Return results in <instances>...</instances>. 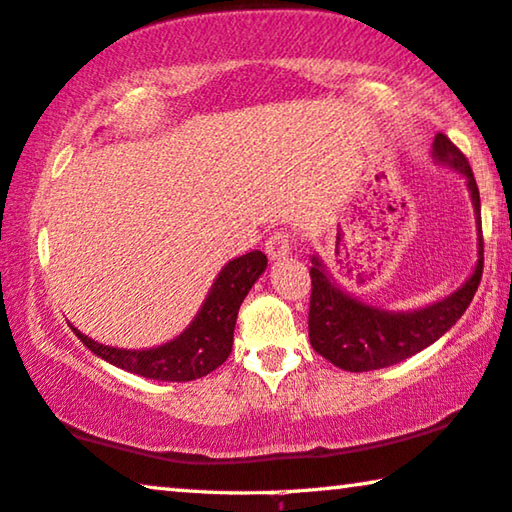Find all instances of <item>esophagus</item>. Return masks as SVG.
Listing matches in <instances>:
<instances>
[{
	"label": "esophagus",
	"instance_id": "34e87169",
	"mask_svg": "<svg viewBox=\"0 0 512 512\" xmlns=\"http://www.w3.org/2000/svg\"><path fill=\"white\" fill-rule=\"evenodd\" d=\"M292 234L290 232H273L269 236V241H266V255L271 259H280V257H287L292 250Z\"/></svg>",
	"mask_w": 512,
	"mask_h": 512
}]
</instances>
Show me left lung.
I'll return each instance as SVG.
<instances>
[{"mask_svg":"<svg viewBox=\"0 0 512 512\" xmlns=\"http://www.w3.org/2000/svg\"><path fill=\"white\" fill-rule=\"evenodd\" d=\"M434 160L459 171L469 185L471 201L478 222V264L471 278L436 304L417 311L394 313L366 306L350 297L334 283L318 257L311 262V308H308V336L313 350L343 371H373L399 364L403 359L438 341L445 331L462 318L473 301L482 278V227H480V192L473 171L462 150L445 134H436Z\"/></svg>","mask_w":512,"mask_h":512,"instance_id":"8db88e82","label":"left lung"}]
</instances>
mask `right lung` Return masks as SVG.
Wrapping results in <instances>:
<instances>
[{
    "label": "right lung",
    "mask_w": 512,
    "mask_h": 512,
    "mask_svg": "<svg viewBox=\"0 0 512 512\" xmlns=\"http://www.w3.org/2000/svg\"><path fill=\"white\" fill-rule=\"evenodd\" d=\"M266 269V255L253 250L222 266L220 276L208 292V297L181 336L174 341L157 345L148 350H125L111 348V345L97 343L81 334L76 327L74 334L90 348L97 357L125 369L136 376L150 380H164V383H187V380L204 378L218 369L232 352L234 327L239 308L255 285V280Z\"/></svg>",
    "instance_id": "1"
}]
</instances>
